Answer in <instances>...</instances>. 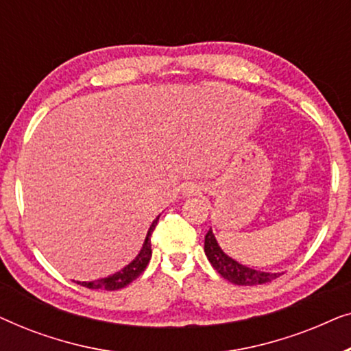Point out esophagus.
I'll list each match as a JSON object with an SVG mask.
<instances>
[{"label":"esophagus","instance_id":"1","mask_svg":"<svg viewBox=\"0 0 351 351\" xmlns=\"http://www.w3.org/2000/svg\"><path fill=\"white\" fill-rule=\"evenodd\" d=\"M189 193H193V190H191V191H189Z\"/></svg>","mask_w":351,"mask_h":351}]
</instances>
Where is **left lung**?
<instances>
[{
  "instance_id": "8db88e82",
  "label": "left lung",
  "mask_w": 351,
  "mask_h": 351,
  "mask_svg": "<svg viewBox=\"0 0 351 351\" xmlns=\"http://www.w3.org/2000/svg\"><path fill=\"white\" fill-rule=\"evenodd\" d=\"M204 252L208 256L210 265L217 270L222 278L233 282V285L239 286H254V285H265V282H271L276 280L281 273H267V271H258L252 270V268L244 267L241 263H238L233 258H230L222 249L219 247L217 241L213 230H209L206 233L204 238Z\"/></svg>"
}]
</instances>
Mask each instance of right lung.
Wrapping results in <instances>:
<instances>
[{"mask_svg":"<svg viewBox=\"0 0 351 351\" xmlns=\"http://www.w3.org/2000/svg\"><path fill=\"white\" fill-rule=\"evenodd\" d=\"M158 219H160V215H158L156 220H153L150 230H148L147 233V238H145V243H143V247L142 251L138 252V256L134 258V261L129 263L128 267H124L121 271L114 273V275L108 276V278H102V280H97V281H76L78 285L84 286V287H89V289H104V291H118L121 289V287H126L128 285H131L134 280H137L138 276L142 275V271L145 270L148 262H150L152 258V233L153 230H155L156 223H158Z\"/></svg>","mask_w":351,"mask_h":351,"instance_id":"obj_1","label":"right lung"}]
</instances>
